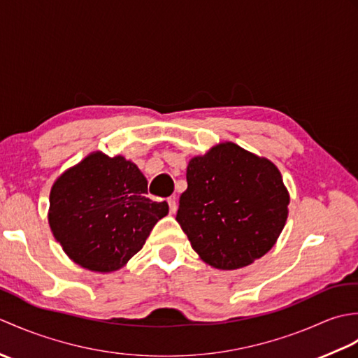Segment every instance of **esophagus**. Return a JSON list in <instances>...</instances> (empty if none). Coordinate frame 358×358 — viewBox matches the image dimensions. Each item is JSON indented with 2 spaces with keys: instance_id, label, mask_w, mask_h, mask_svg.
<instances>
[{
  "instance_id": "1",
  "label": "esophagus",
  "mask_w": 358,
  "mask_h": 358,
  "mask_svg": "<svg viewBox=\"0 0 358 358\" xmlns=\"http://www.w3.org/2000/svg\"><path fill=\"white\" fill-rule=\"evenodd\" d=\"M167 204H169V212L171 214H175L177 212V201H175V196H171V199H167Z\"/></svg>"
}]
</instances>
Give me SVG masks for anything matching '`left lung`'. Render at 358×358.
I'll return each mask as SVG.
<instances>
[{"label": "left lung", "instance_id": "1", "mask_svg": "<svg viewBox=\"0 0 358 358\" xmlns=\"http://www.w3.org/2000/svg\"><path fill=\"white\" fill-rule=\"evenodd\" d=\"M177 222L212 268L240 269L275 245L289 194L277 166L235 143L194 157L186 171Z\"/></svg>", "mask_w": 358, "mask_h": 358}]
</instances>
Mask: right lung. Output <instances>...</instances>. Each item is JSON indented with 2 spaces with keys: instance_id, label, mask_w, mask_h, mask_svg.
Segmentation results:
<instances>
[{
  "instance_id": "add662e5",
  "label": "right lung",
  "mask_w": 358,
  "mask_h": 358,
  "mask_svg": "<svg viewBox=\"0 0 358 358\" xmlns=\"http://www.w3.org/2000/svg\"><path fill=\"white\" fill-rule=\"evenodd\" d=\"M146 194L148 180L136 164L121 155L94 152L52 186L53 237L81 268L118 271L169 212L166 201H152Z\"/></svg>"
}]
</instances>
